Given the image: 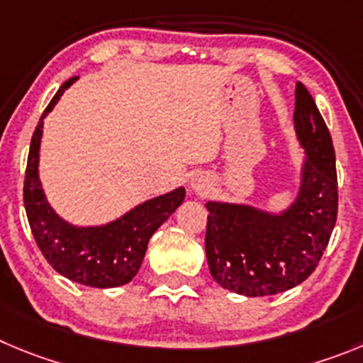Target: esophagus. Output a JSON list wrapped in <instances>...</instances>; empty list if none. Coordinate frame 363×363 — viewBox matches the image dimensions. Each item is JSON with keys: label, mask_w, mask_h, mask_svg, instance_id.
I'll list each match as a JSON object with an SVG mask.
<instances>
[{"label": "esophagus", "mask_w": 363, "mask_h": 363, "mask_svg": "<svg viewBox=\"0 0 363 363\" xmlns=\"http://www.w3.org/2000/svg\"><path fill=\"white\" fill-rule=\"evenodd\" d=\"M191 186H193V189H195V191H204L206 188H208V186H206V181H202V179H195V181L191 182Z\"/></svg>", "instance_id": "obj_1"}]
</instances>
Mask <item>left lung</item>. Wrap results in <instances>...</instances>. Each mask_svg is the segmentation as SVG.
I'll use <instances>...</instances> for the list:
<instances>
[{
    "label": "left lung",
    "mask_w": 363,
    "mask_h": 363,
    "mask_svg": "<svg viewBox=\"0 0 363 363\" xmlns=\"http://www.w3.org/2000/svg\"><path fill=\"white\" fill-rule=\"evenodd\" d=\"M297 138L306 152L297 201L283 215L208 202L206 256L213 279L247 297L294 289L317 269L338 211L331 135L306 87L297 82Z\"/></svg>",
    "instance_id": "8db88e82"
}]
</instances>
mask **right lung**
<instances>
[{
    "label": "right lung",
    "mask_w": 363,
    "mask_h": 363,
    "mask_svg": "<svg viewBox=\"0 0 363 363\" xmlns=\"http://www.w3.org/2000/svg\"><path fill=\"white\" fill-rule=\"evenodd\" d=\"M74 80L77 77L60 86L33 130L26 162L23 201L37 247L57 272L86 286L114 289L127 284L138 274L147 252L148 240L182 204L186 191L184 188H177L161 197L143 202L125 216L101 228H74L64 222L44 197L37 166L44 116L55 107L64 89H67Z\"/></svg>",
    "instance_id": "1"
}]
</instances>
